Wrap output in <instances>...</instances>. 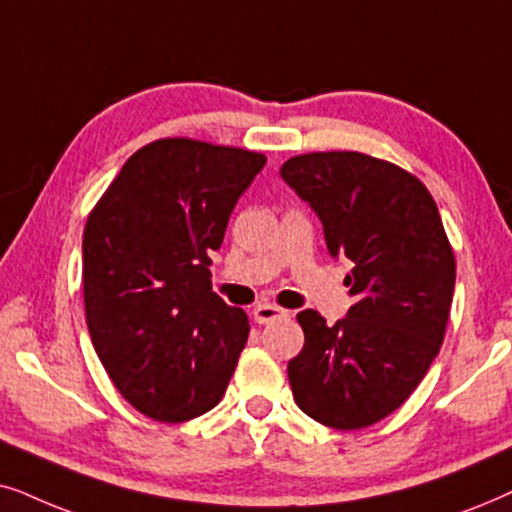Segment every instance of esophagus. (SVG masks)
<instances>
[{"label": "esophagus", "instance_id": "esophagus-1", "mask_svg": "<svg viewBox=\"0 0 512 512\" xmlns=\"http://www.w3.org/2000/svg\"><path fill=\"white\" fill-rule=\"evenodd\" d=\"M252 316H255V320L260 325H267V323H274L278 318H285L288 316V311L276 304H257L255 311H252Z\"/></svg>", "mask_w": 512, "mask_h": 512}]
</instances>
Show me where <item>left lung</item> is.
I'll return each mask as SVG.
<instances>
[{
    "instance_id": "obj_1",
    "label": "left lung",
    "mask_w": 512,
    "mask_h": 512,
    "mask_svg": "<svg viewBox=\"0 0 512 512\" xmlns=\"http://www.w3.org/2000/svg\"><path fill=\"white\" fill-rule=\"evenodd\" d=\"M283 180L316 210L332 257L353 262L356 302L327 325L297 313L304 349L288 363L295 403L318 424L358 431L398 410L438 356L456 260L424 182L363 152L292 156Z\"/></svg>"
}]
</instances>
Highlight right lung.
<instances>
[{"instance_id":"add662e5","label":"right lung","mask_w":512,"mask_h":512,"mask_svg":"<svg viewBox=\"0 0 512 512\" xmlns=\"http://www.w3.org/2000/svg\"><path fill=\"white\" fill-rule=\"evenodd\" d=\"M267 156L163 138L124 163L84 229L86 323L102 367L163 424L220 403L250 323L210 283V252Z\"/></svg>"}]
</instances>
